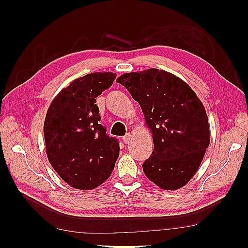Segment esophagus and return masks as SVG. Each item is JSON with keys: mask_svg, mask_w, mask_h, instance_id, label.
I'll use <instances>...</instances> for the list:
<instances>
[{"mask_svg": "<svg viewBox=\"0 0 248 248\" xmlns=\"http://www.w3.org/2000/svg\"><path fill=\"white\" fill-rule=\"evenodd\" d=\"M131 139H132V134L130 132H128V133H126V136L123 137V141L125 142V144H128V142H130Z\"/></svg>", "mask_w": 248, "mask_h": 248, "instance_id": "1", "label": "esophagus"}]
</instances>
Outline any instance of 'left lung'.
<instances>
[{
  "label": "left lung",
  "instance_id": "8db88e82",
  "mask_svg": "<svg viewBox=\"0 0 248 248\" xmlns=\"http://www.w3.org/2000/svg\"><path fill=\"white\" fill-rule=\"evenodd\" d=\"M138 101L152 132L154 150L142 163L149 180L160 188H181L196 174L210 144L206 110L181 78L155 68L117 78Z\"/></svg>",
  "mask_w": 248,
  "mask_h": 248
}]
</instances>
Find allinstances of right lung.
<instances>
[{
  "instance_id": "1",
  "label": "right lung",
  "mask_w": 248,
  "mask_h": 248,
  "mask_svg": "<svg viewBox=\"0 0 248 248\" xmlns=\"http://www.w3.org/2000/svg\"><path fill=\"white\" fill-rule=\"evenodd\" d=\"M117 74L94 72L77 78L52 100L43 126L47 158L59 176L73 188H96L109 178L120 146L99 124L96 97Z\"/></svg>"
}]
</instances>
